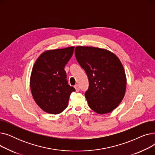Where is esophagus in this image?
Listing matches in <instances>:
<instances>
[{
	"mask_svg": "<svg viewBox=\"0 0 155 155\" xmlns=\"http://www.w3.org/2000/svg\"><path fill=\"white\" fill-rule=\"evenodd\" d=\"M75 90H76V91L77 92H79V91H80V88H79V86H78V85H75Z\"/></svg>",
	"mask_w": 155,
	"mask_h": 155,
	"instance_id": "1",
	"label": "esophagus"
}]
</instances>
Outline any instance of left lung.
Segmentation results:
<instances>
[{
	"label": "left lung",
	"instance_id": "1",
	"mask_svg": "<svg viewBox=\"0 0 155 155\" xmlns=\"http://www.w3.org/2000/svg\"><path fill=\"white\" fill-rule=\"evenodd\" d=\"M75 55L88 77L85 96L88 106L99 114L115 109L126 88L125 71L117 56L105 49L81 46L75 48Z\"/></svg>",
	"mask_w": 155,
	"mask_h": 155
}]
</instances>
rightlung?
Wrapping results in <instances>:
<instances>
[{"label":"right lung","instance_id":"1","mask_svg":"<svg viewBox=\"0 0 155 155\" xmlns=\"http://www.w3.org/2000/svg\"><path fill=\"white\" fill-rule=\"evenodd\" d=\"M75 47L46 51L32 68L30 87L34 100L46 112L58 114L68 106L74 87L68 85L65 65L73 55Z\"/></svg>","mask_w":155,"mask_h":155}]
</instances>
